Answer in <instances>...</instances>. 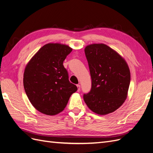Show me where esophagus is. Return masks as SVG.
<instances>
[{
    "label": "esophagus",
    "instance_id": "esophagus-1",
    "mask_svg": "<svg viewBox=\"0 0 153 153\" xmlns=\"http://www.w3.org/2000/svg\"><path fill=\"white\" fill-rule=\"evenodd\" d=\"M76 86H77V87H78V91H80V85L78 84Z\"/></svg>",
    "mask_w": 153,
    "mask_h": 153
}]
</instances>
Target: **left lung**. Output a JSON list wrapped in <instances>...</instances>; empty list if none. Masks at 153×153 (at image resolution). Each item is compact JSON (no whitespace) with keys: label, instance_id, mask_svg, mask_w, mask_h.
Returning a JSON list of instances; mask_svg holds the SVG:
<instances>
[{"label":"left lung","instance_id":"obj_1","mask_svg":"<svg viewBox=\"0 0 153 153\" xmlns=\"http://www.w3.org/2000/svg\"><path fill=\"white\" fill-rule=\"evenodd\" d=\"M91 77V89L84 100L92 112L112 113L126 99L130 72L126 61L104 44L90 45L85 48Z\"/></svg>","mask_w":153,"mask_h":153}]
</instances>
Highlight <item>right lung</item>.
I'll list each match as a JSON object with an SVG mask.
<instances>
[{"label": "right lung", "instance_id": "1", "mask_svg": "<svg viewBox=\"0 0 153 153\" xmlns=\"http://www.w3.org/2000/svg\"><path fill=\"white\" fill-rule=\"evenodd\" d=\"M72 49L48 43L41 47L27 64L24 75L25 93L39 112L53 115L64 109L78 88L69 80L63 62Z\"/></svg>", "mask_w": 153, "mask_h": 153}]
</instances>
